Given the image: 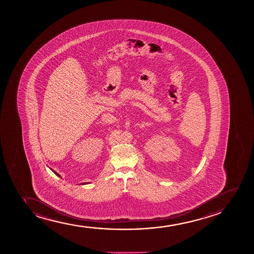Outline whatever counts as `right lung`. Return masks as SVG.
Here are the masks:
<instances>
[{"instance_id":"1","label":"right lung","mask_w":254,"mask_h":254,"mask_svg":"<svg viewBox=\"0 0 254 254\" xmlns=\"http://www.w3.org/2000/svg\"><path fill=\"white\" fill-rule=\"evenodd\" d=\"M50 169H51V168H50ZM51 170H52V171H53V172L54 173V174H55L56 175H58V176H59V177H61V176H60V175H59V174H58V173L55 172V171H54V170H53V169H51ZM85 184H88V183H84V184H83V185H85Z\"/></svg>"}]
</instances>
